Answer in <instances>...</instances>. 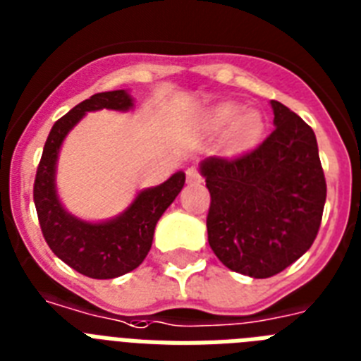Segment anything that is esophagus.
I'll return each instance as SVG.
<instances>
[{"instance_id":"esophagus-1","label":"esophagus","mask_w":361,"mask_h":361,"mask_svg":"<svg viewBox=\"0 0 361 361\" xmlns=\"http://www.w3.org/2000/svg\"><path fill=\"white\" fill-rule=\"evenodd\" d=\"M186 178H188V183H192V184L201 183L202 177H201V173H199L197 166H190V168L186 169Z\"/></svg>"}]
</instances>
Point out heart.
Segmentation results:
<instances>
[{"mask_svg":"<svg viewBox=\"0 0 361 361\" xmlns=\"http://www.w3.org/2000/svg\"><path fill=\"white\" fill-rule=\"evenodd\" d=\"M240 112L241 105L238 103H221L204 114V127L212 133H219L231 125L227 130L225 144L232 153H243L255 147L260 142L266 125L260 110H247L243 114Z\"/></svg>","mask_w":361,"mask_h":361,"instance_id":"obj_1","label":"heart"}]
</instances>
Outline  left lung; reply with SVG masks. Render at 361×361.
Here are the masks:
<instances>
[{
    "label": "left lung",
    "mask_w": 361,
    "mask_h": 361,
    "mask_svg": "<svg viewBox=\"0 0 361 361\" xmlns=\"http://www.w3.org/2000/svg\"><path fill=\"white\" fill-rule=\"evenodd\" d=\"M271 106L275 130L258 147L201 162L208 243L223 266L252 279L276 275L308 251L326 201L314 130L279 101Z\"/></svg>",
    "instance_id": "1"
}]
</instances>
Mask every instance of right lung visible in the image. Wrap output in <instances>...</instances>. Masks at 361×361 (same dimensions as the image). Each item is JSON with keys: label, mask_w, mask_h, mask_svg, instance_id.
I'll use <instances>...</instances> for the list:
<instances>
[{"label": "right lung", "mask_w": 361, "mask_h": 361, "mask_svg": "<svg viewBox=\"0 0 361 361\" xmlns=\"http://www.w3.org/2000/svg\"><path fill=\"white\" fill-rule=\"evenodd\" d=\"M101 109L129 110L133 97L125 90L94 94L55 121L38 164L32 199L42 234L64 264L90 279H116L144 262L153 243L157 221L183 190L186 175L177 171L160 186L140 192L123 214L109 221L88 223L68 214L55 188L59 149L86 112Z\"/></svg>", "instance_id": "1"}]
</instances>
